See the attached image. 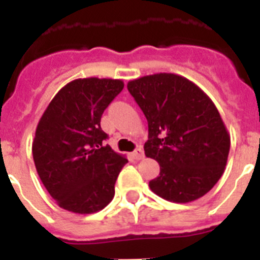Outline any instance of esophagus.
<instances>
[{
  "mask_svg": "<svg viewBox=\"0 0 260 260\" xmlns=\"http://www.w3.org/2000/svg\"><path fill=\"white\" fill-rule=\"evenodd\" d=\"M133 157L135 158V160H142V158L144 157V152L142 148H137V150L133 152Z\"/></svg>",
  "mask_w": 260,
  "mask_h": 260,
  "instance_id": "obj_1",
  "label": "esophagus"
}]
</instances>
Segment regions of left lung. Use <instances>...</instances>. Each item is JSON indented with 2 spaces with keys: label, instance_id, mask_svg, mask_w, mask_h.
Masks as SVG:
<instances>
[{
  "label": "left lung",
  "instance_id": "left-lung-1",
  "mask_svg": "<svg viewBox=\"0 0 260 260\" xmlns=\"http://www.w3.org/2000/svg\"><path fill=\"white\" fill-rule=\"evenodd\" d=\"M127 89L148 122L144 153L160 165L150 189L174 203L202 198L224 173L231 148L212 100L191 80L171 73L130 80Z\"/></svg>",
  "mask_w": 260,
  "mask_h": 260
}]
</instances>
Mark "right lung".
<instances>
[{
    "mask_svg": "<svg viewBox=\"0 0 260 260\" xmlns=\"http://www.w3.org/2000/svg\"><path fill=\"white\" fill-rule=\"evenodd\" d=\"M123 89L119 79L83 78L59 89L41 116L32 155L41 182L59 207L98 212L114 197L125 156L104 146V110Z\"/></svg>",
    "mask_w": 260,
    "mask_h": 260,
    "instance_id": "obj_1",
    "label": "right lung"
}]
</instances>
